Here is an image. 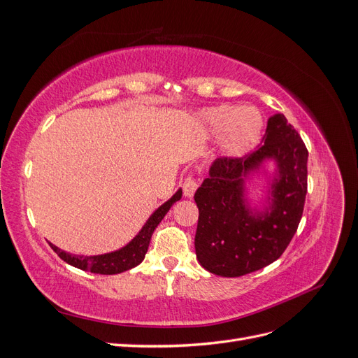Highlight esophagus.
I'll return each mask as SVG.
<instances>
[{
    "label": "esophagus",
    "instance_id": "1",
    "mask_svg": "<svg viewBox=\"0 0 358 358\" xmlns=\"http://www.w3.org/2000/svg\"><path fill=\"white\" fill-rule=\"evenodd\" d=\"M197 187H199V183H197L196 179H194V176H187L185 180H183V183H182L183 196L188 197V199H192L194 194H196Z\"/></svg>",
    "mask_w": 358,
    "mask_h": 358
}]
</instances>
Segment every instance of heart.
Instances as JSON below:
<instances>
[{
	"mask_svg": "<svg viewBox=\"0 0 358 358\" xmlns=\"http://www.w3.org/2000/svg\"><path fill=\"white\" fill-rule=\"evenodd\" d=\"M213 133L222 134V149L231 158L248 155L262 140L263 115L254 106H220L203 113Z\"/></svg>",
	"mask_w": 358,
	"mask_h": 358,
	"instance_id": "heart-1",
	"label": "heart"
}]
</instances>
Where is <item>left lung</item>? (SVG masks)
I'll list each match as a JSON object with an SVG mask.
<instances>
[{
    "label": "left lung",
    "mask_w": 358,
    "mask_h": 358,
    "mask_svg": "<svg viewBox=\"0 0 358 358\" xmlns=\"http://www.w3.org/2000/svg\"><path fill=\"white\" fill-rule=\"evenodd\" d=\"M266 159L278 176L268 208L252 211L244 179ZM308 192V149L282 113L268 117L263 143L241 158L216 159L194 200L199 208L196 255L208 272L237 278L263 268L282 255L297 231Z\"/></svg>",
    "instance_id": "obj_1"
}]
</instances>
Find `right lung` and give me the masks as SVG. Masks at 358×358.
I'll return each mask as SVG.
<instances>
[{
	"label": "right lung",
	"instance_id": "obj_1",
	"mask_svg": "<svg viewBox=\"0 0 358 358\" xmlns=\"http://www.w3.org/2000/svg\"><path fill=\"white\" fill-rule=\"evenodd\" d=\"M180 197H182V189H179L169 201L159 206V208L152 215H150V218L146 221L143 229L138 231V234L134 237V239L127 246L119 249V251L103 254V255L85 257V255L69 254L52 243H50V248L58 254V257L61 259H64V262L69 263L73 267L86 270V272L99 273V275L122 273V272H125V270L133 268L143 262L154 230L162 221V218H164L166 213L170 210L171 206L175 204L178 200H180Z\"/></svg>",
	"mask_w": 358,
	"mask_h": 358
}]
</instances>
